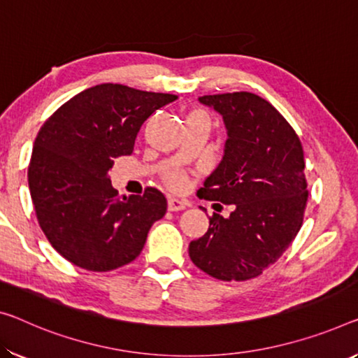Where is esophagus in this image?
I'll use <instances>...</instances> for the list:
<instances>
[{
	"mask_svg": "<svg viewBox=\"0 0 358 358\" xmlns=\"http://www.w3.org/2000/svg\"><path fill=\"white\" fill-rule=\"evenodd\" d=\"M185 206H187V203L184 200H179V198L173 196L168 200L169 211H182V210H185Z\"/></svg>",
	"mask_w": 358,
	"mask_h": 358,
	"instance_id": "1",
	"label": "esophagus"
}]
</instances>
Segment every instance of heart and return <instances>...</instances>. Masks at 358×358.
<instances>
[{
    "label": "heart",
    "instance_id": "b5f03b06",
    "mask_svg": "<svg viewBox=\"0 0 358 358\" xmlns=\"http://www.w3.org/2000/svg\"><path fill=\"white\" fill-rule=\"evenodd\" d=\"M190 115H200V117H205L208 120L206 113L200 112V110H195V112H192ZM164 179H166V182L171 187H174V189H182V187H185L187 184V178L182 171H169L166 176H164Z\"/></svg>",
    "mask_w": 358,
    "mask_h": 358
}]
</instances>
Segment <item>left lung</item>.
<instances>
[{"mask_svg":"<svg viewBox=\"0 0 358 358\" xmlns=\"http://www.w3.org/2000/svg\"><path fill=\"white\" fill-rule=\"evenodd\" d=\"M222 115L229 139L200 198L234 205L225 219L190 241L192 262L213 278L243 282L280 259L298 235L307 205L304 150L296 131L266 99L252 92L200 97Z\"/></svg>","mask_w":358,"mask_h":358,"instance_id":"left-lung-1","label":"left lung"}]
</instances>
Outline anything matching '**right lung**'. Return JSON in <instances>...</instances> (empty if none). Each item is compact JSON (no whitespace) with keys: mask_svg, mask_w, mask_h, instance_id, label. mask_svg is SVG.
Returning <instances> with one entry per match:
<instances>
[{"mask_svg":"<svg viewBox=\"0 0 358 358\" xmlns=\"http://www.w3.org/2000/svg\"><path fill=\"white\" fill-rule=\"evenodd\" d=\"M174 94L103 83L60 106L38 131L29 185L49 243L76 267L108 272L134 261L152 224L166 214L160 190L120 196L108 174L131 155L142 123Z\"/></svg>","mask_w":358,"mask_h":358,"instance_id":"right-lung-1","label":"right lung"}]
</instances>
